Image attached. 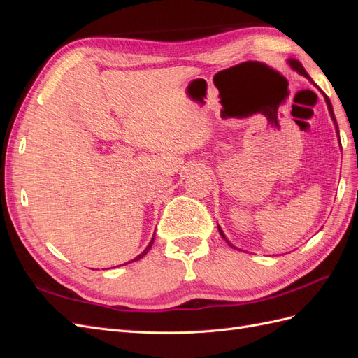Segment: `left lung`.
Wrapping results in <instances>:
<instances>
[{
  "label": "left lung",
  "mask_w": 358,
  "mask_h": 358,
  "mask_svg": "<svg viewBox=\"0 0 358 358\" xmlns=\"http://www.w3.org/2000/svg\"><path fill=\"white\" fill-rule=\"evenodd\" d=\"M287 62H288V66L292 69V70H294V71H297L300 76H305V78L312 83V85H315V83H313L312 82V79H310V76L306 73V70L305 69H303V66H301V64L297 61V59H292V58H289V59H287ZM317 86V85H315ZM317 88H318V86H317ZM320 90V88H318ZM320 92L324 95V100H326V103H327V109H329V112H330V116H331V121H333V124H334V128H336V134H338V137H339V127H338V122H336V117H334V112H333V106H331V103H330V100H329V96L326 95V94H324L321 90H320ZM339 143H341V140H339ZM218 230H220V234H221V237H222V239L227 242V245H229V246H231V248H234V249H237L229 239H227V236L224 234V231H222V229H221V227L218 225Z\"/></svg>",
  "instance_id": "8db88e82"
}]
</instances>
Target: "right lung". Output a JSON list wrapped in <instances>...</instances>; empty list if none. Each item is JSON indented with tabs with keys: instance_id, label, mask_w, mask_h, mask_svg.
Listing matches in <instances>:
<instances>
[{
	"instance_id": "obj_1",
	"label": "right lung",
	"mask_w": 358,
	"mask_h": 358,
	"mask_svg": "<svg viewBox=\"0 0 358 358\" xmlns=\"http://www.w3.org/2000/svg\"><path fill=\"white\" fill-rule=\"evenodd\" d=\"M154 241H155V234L152 236V239H150L149 245H148V246H146V248L143 249V252H142V254H138V255H137L136 258H133V259H129V262H128V263H124V264H129V263H133V262H137V259H140V258H143V257H145V255H146V254L149 252V249H150V248H152V245H154Z\"/></svg>"
}]
</instances>
